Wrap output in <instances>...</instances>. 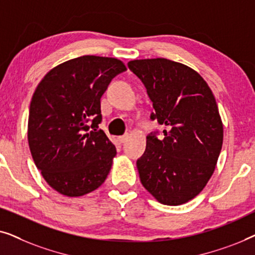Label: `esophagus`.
I'll list each match as a JSON object with an SVG mask.
<instances>
[{"instance_id": "obj_1", "label": "esophagus", "mask_w": 255, "mask_h": 255, "mask_svg": "<svg viewBox=\"0 0 255 255\" xmlns=\"http://www.w3.org/2000/svg\"><path fill=\"white\" fill-rule=\"evenodd\" d=\"M128 139V134H124V135H121V137H118V141L121 142V144H123Z\"/></svg>"}]
</instances>
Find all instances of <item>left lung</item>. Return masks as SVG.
I'll return each instance as SVG.
<instances>
[{
  "label": "left lung",
  "instance_id": "1",
  "mask_svg": "<svg viewBox=\"0 0 255 255\" xmlns=\"http://www.w3.org/2000/svg\"><path fill=\"white\" fill-rule=\"evenodd\" d=\"M153 102L151 120L165 125V138L147 135L137 161L141 184L160 203L180 205L203 190L223 145L216 99L193 68L165 58L128 61Z\"/></svg>",
  "mask_w": 255,
  "mask_h": 255
}]
</instances>
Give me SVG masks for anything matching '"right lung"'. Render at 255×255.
Listing matches in <instances>:
<instances>
[{
    "label": "right lung",
    "mask_w": 255,
    "mask_h": 255,
    "mask_svg": "<svg viewBox=\"0 0 255 255\" xmlns=\"http://www.w3.org/2000/svg\"><path fill=\"white\" fill-rule=\"evenodd\" d=\"M124 71L116 58L82 55L52 68L34 90L29 147L45 181L59 194L83 196L106 181L117 152L99 128L101 97Z\"/></svg>",
    "instance_id": "1"
}]
</instances>
